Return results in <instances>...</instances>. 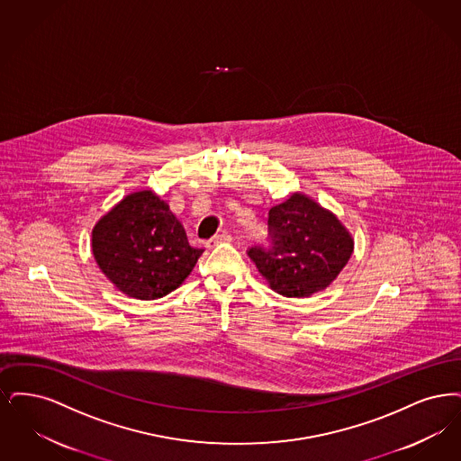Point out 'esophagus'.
Segmentation results:
<instances>
[{
	"label": "esophagus",
	"instance_id": "34e87169",
	"mask_svg": "<svg viewBox=\"0 0 461 461\" xmlns=\"http://www.w3.org/2000/svg\"><path fill=\"white\" fill-rule=\"evenodd\" d=\"M232 240V238L229 236V234H217V236H213L212 240H206L204 244H206V248H215V246H219L221 242H230Z\"/></svg>",
	"mask_w": 461,
	"mask_h": 461
}]
</instances>
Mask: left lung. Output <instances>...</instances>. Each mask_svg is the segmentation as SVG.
<instances>
[{
    "instance_id": "1",
    "label": "left lung",
    "mask_w": 461,
    "mask_h": 461,
    "mask_svg": "<svg viewBox=\"0 0 461 461\" xmlns=\"http://www.w3.org/2000/svg\"><path fill=\"white\" fill-rule=\"evenodd\" d=\"M353 253V240L340 221L304 194L270 208L267 244L248 257L270 287L287 298H306L339 276Z\"/></svg>"
}]
</instances>
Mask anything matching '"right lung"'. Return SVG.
<instances>
[{
  "label": "right lung",
  "instance_id": "right-lung-1",
  "mask_svg": "<svg viewBox=\"0 0 461 461\" xmlns=\"http://www.w3.org/2000/svg\"><path fill=\"white\" fill-rule=\"evenodd\" d=\"M93 253L122 293L157 300L179 287L203 249L189 246L182 223L165 201L151 191H140L96 223Z\"/></svg>",
  "mask_w": 461,
  "mask_h": 461
}]
</instances>
